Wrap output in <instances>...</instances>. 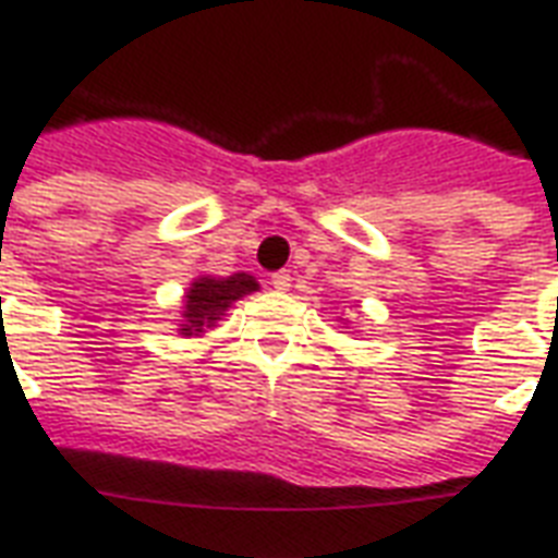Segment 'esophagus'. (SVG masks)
Here are the masks:
<instances>
[{
  "instance_id": "obj_1",
  "label": "esophagus",
  "mask_w": 558,
  "mask_h": 558,
  "mask_svg": "<svg viewBox=\"0 0 558 558\" xmlns=\"http://www.w3.org/2000/svg\"><path fill=\"white\" fill-rule=\"evenodd\" d=\"M271 287L278 289V292H287V289L292 287V275H289V271H275V275H271Z\"/></svg>"
}]
</instances>
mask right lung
I'll return each instance as SVG.
<instances>
[{
    "mask_svg": "<svg viewBox=\"0 0 558 558\" xmlns=\"http://www.w3.org/2000/svg\"><path fill=\"white\" fill-rule=\"evenodd\" d=\"M254 289H257V280L252 275H234L222 280L199 278L187 289L182 336H199L205 327H214V322H219V315L226 313L231 301L248 295Z\"/></svg>",
    "mask_w": 558,
    "mask_h": 558,
    "instance_id": "obj_1",
    "label": "right lung"
}]
</instances>
